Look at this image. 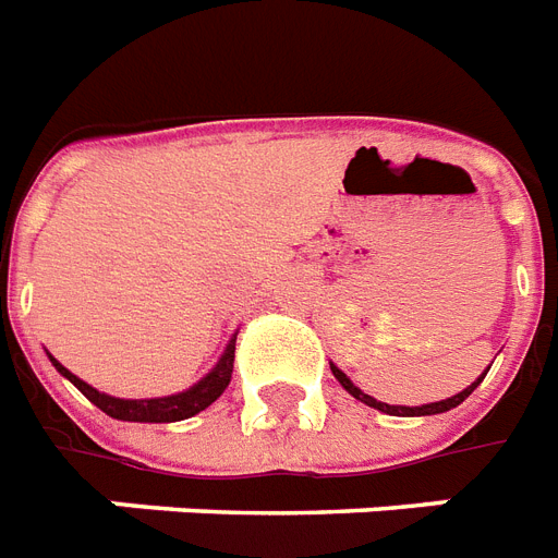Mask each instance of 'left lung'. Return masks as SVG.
Segmentation results:
<instances>
[{
	"instance_id": "8db88e82",
	"label": "left lung",
	"mask_w": 558,
	"mask_h": 558,
	"mask_svg": "<svg viewBox=\"0 0 558 558\" xmlns=\"http://www.w3.org/2000/svg\"><path fill=\"white\" fill-rule=\"evenodd\" d=\"M330 371H332V376H336V379L341 381V388L348 390L350 397H356L359 402H365V405L376 408V411H381V414H390V416H428V414H442V411H451V408H458L460 402H463V399H466L469 393H472V390H475L477 385H481V381H484V376H486V371H489V367H486L481 379L472 381L469 388H463V390H460V393H454V397L440 399V402H428V405H416V408L388 405V402H379V399H373L371 393H365V390H362V388H356V385L350 381V376L344 371H339V367H336V365H330Z\"/></svg>"
}]
</instances>
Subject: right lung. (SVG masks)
I'll use <instances>...</instances> for the list:
<instances>
[{"mask_svg":"<svg viewBox=\"0 0 558 558\" xmlns=\"http://www.w3.org/2000/svg\"><path fill=\"white\" fill-rule=\"evenodd\" d=\"M234 341L236 336L228 341L226 353L219 356L217 367H214L208 376H202L193 388L182 390V393H173V397H156V399L109 397V393H100L98 388H92V385H86L83 379H77L72 371H65L54 356H48V359H51V365L63 373L65 379L72 381L83 397L89 399V402H95L104 414L116 416V420H126V423H179V420H187V416L205 411V408H208L210 402H217L219 393L228 388L231 371H234Z\"/></svg>","mask_w":558,"mask_h":558,"instance_id":"right-lung-1","label":"right lung"}]
</instances>
